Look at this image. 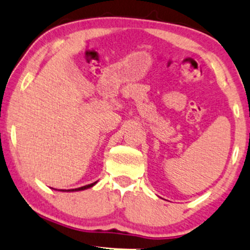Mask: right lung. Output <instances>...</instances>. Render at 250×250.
I'll return each mask as SVG.
<instances>
[{"label": "right lung", "mask_w": 250, "mask_h": 250, "mask_svg": "<svg viewBox=\"0 0 250 250\" xmlns=\"http://www.w3.org/2000/svg\"><path fill=\"white\" fill-rule=\"evenodd\" d=\"M96 182H94V183H90V185H87V186H83V187H81V188H76V189H69V190H67V191H76V190H84V189H87V188H90V187H93L94 185H95ZM63 190V189H62ZM64 191V190H63Z\"/></svg>", "instance_id": "1"}]
</instances>
